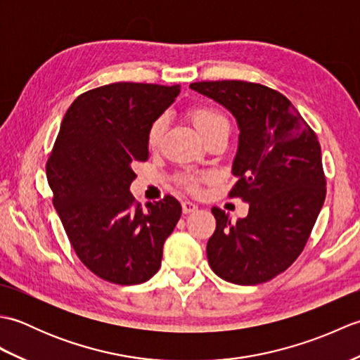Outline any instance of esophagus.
<instances>
[{
    "mask_svg": "<svg viewBox=\"0 0 360 360\" xmlns=\"http://www.w3.org/2000/svg\"><path fill=\"white\" fill-rule=\"evenodd\" d=\"M195 210H198V205L195 202H192V201L182 202V212H184V213H192Z\"/></svg>",
    "mask_w": 360,
    "mask_h": 360,
    "instance_id": "esophagus-1",
    "label": "esophagus"
}]
</instances>
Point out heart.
<instances>
[{
  "label": "heart",
  "instance_id": "1",
  "mask_svg": "<svg viewBox=\"0 0 360 360\" xmlns=\"http://www.w3.org/2000/svg\"><path fill=\"white\" fill-rule=\"evenodd\" d=\"M188 119L192 120L193 127L198 129V133H200L204 139L212 133H215L219 128H229V122L224 114L219 110L213 108V106H207V105H200V106H193V108H190ZM164 129H165L164 117H159L153 122L147 134V143L150 148L158 147L160 142V137L164 134ZM209 179H210L209 173H188L184 176V179L182 181H184V186L188 190L195 192L200 182H205Z\"/></svg>",
  "mask_w": 360,
  "mask_h": 360
}]
</instances>
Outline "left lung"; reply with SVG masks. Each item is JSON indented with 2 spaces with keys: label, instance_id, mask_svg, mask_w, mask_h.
<instances>
[{
  "label": "left lung",
  "instance_id": "8db88e82",
  "mask_svg": "<svg viewBox=\"0 0 360 360\" xmlns=\"http://www.w3.org/2000/svg\"><path fill=\"white\" fill-rule=\"evenodd\" d=\"M190 88L223 105L240 128L229 196L249 202L232 223L213 207L217 229L207 259L218 277L258 285L285 272L307 244L322 209L326 181L316 133L278 91L243 80L196 82Z\"/></svg>",
  "mask_w": 360,
  "mask_h": 360
}]
</instances>
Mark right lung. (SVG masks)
Returning <instances> with one entry per match:
<instances>
[{
  "mask_svg": "<svg viewBox=\"0 0 360 360\" xmlns=\"http://www.w3.org/2000/svg\"><path fill=\"white\" fill-rule=\"evenodd\" d=\"M179 85L119 82L79 96L46 164L52 202L80 262L116 285H139L160 267L181 204L167 195L145 207L129 186L148 159L147 134Z\"/></svg>",
  "mask_w": 360,
  "mask_h": 360,
  "instance_id": "1",
  "label": "right lung"
}]
</instances>
